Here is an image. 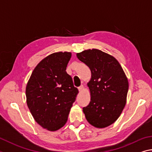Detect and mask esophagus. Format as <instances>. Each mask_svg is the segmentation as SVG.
Wrapping results in <instances>:
<instances>
[{"instance_id":"obj_1","label":"esophagus","mask_w":152,"mask_h":152,"mask_svg":"<svg viewBox=\"0 0 152 152\" xmlns=\"http://www.w3.org/2000/svg\"><path fill=\"white\" fill-rule=\"evenodd\" d=\"M83 89H84V86H83V85H81L80 86H79V87H78V90H79V92H82V91L83 90Z\"/></svg>"}]
</instances>
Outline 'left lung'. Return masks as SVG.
I'll use <instances>...</instances> for the list:
<instances>
[{
	"label": "left lung",
	"instance_id": "1",
	"mask_svg": "<svg viewBox=\"0 0 152 152\" xmlns=\"http://www.w3.org/2000/svg\"><path fill=\"white\" fill-rule=\"evenodd\" d=\"M76 56L91 71L88 83L91 98L83 107L85 117L96 128H106L117 120L125 107L128 78L118 60L100 50H86Z\"/></svg>",
	"mask_w": 152,
	"mask_h": 152
}]
</instances>
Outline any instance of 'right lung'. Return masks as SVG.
Here are the masks:
<instances>
[{"instance_id":"right-lung-1","label":"right lung","mask_w":152,"mask_h":152,"mask_svg":"<svg viewBox=\"0 0 152 152\" xmlns=\"http://www.w3.org/2000/svg\"><path fill=\"white\" fill-rule=\"evenodd\" d=\"M71 52L51 54L38 63L26 87V103L33 118L49 131L65 125L78 90L66 70Z\"/></svg>"}]
</instances>
